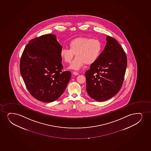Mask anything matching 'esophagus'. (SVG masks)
I'll return each mask as SVG.
<instances>
[{"label":"esophagus","mask_w":151,"mask_h":151,"mask_svg":"<svg viewBox=\"0 0 151 151\" xmlns=\"http://www.w3.org/2000/svg\"><path fill=\"white\" fill-rule=\"evenodd\" d=\"M73 75H74L75 76H77V75H78L79 74L78 72H73Z\"/></svg>","instance_id":"esophagus-1"}]
</instances>
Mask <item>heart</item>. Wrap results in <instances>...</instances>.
Listing matches in <instances>:
<instances>
[{
	"label": "heart",
	"instance_id": "heart-1",
	"mask_svg": "<svg viewBox=\"0 0 151 151\" xmlns=\"http://www.w3.org/2000/svg\"><path fill=\"white\" fill-rule=\"evenodd\" d=\"M69 48H63L60 55L65 63H71L70 68L78 70L84 64L91 65L97 62L102 51V43L99 40L86 37H77L69 42Z\"/></svg>",
	"mask_w": 151,
	"mask_h": 151
}]
</instances>
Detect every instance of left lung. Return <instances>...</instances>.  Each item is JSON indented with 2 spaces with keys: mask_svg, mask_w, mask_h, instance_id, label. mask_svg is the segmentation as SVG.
<instances>
[{
  "mask_svg": "<svg viewBox=\"0 0 151 151\" xmlns=\"http://www.w3.org/2000/svg\"><path fill=\"white\" fill-rule=\"evenodd\" d=\"M106 45L97 62L86 71V90L92 99L99 102L114 97L123 85L127 59L116 40L107 36Z\"/></svg>",
  "mask_w": 151,
  "mask_h": 151,
  "instance_id": "1",
  "label": "left lung"
}]
</instances>
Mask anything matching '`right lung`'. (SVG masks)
Returning a JSON list of instances; mask_svg holds the SVG:
<instances>
[{
	"label": "right lung",
	"mask_w": 151,
	"mask_h": 151,
	"mask_svg": "<svg viewBox=\"0 0 151 151\" xmlns=\"http://www.w3.org/2000/svg\"><path fill=\"white\" fill-rule=\"evenodd\" d=\"M62 46L56 35H41L31 40L21 58L20 70L30 93L43 102H52L63 94L71 79L62 71Z\"/></svg>",
	"instance_id": "right-lung-1"
}]
</instances>
